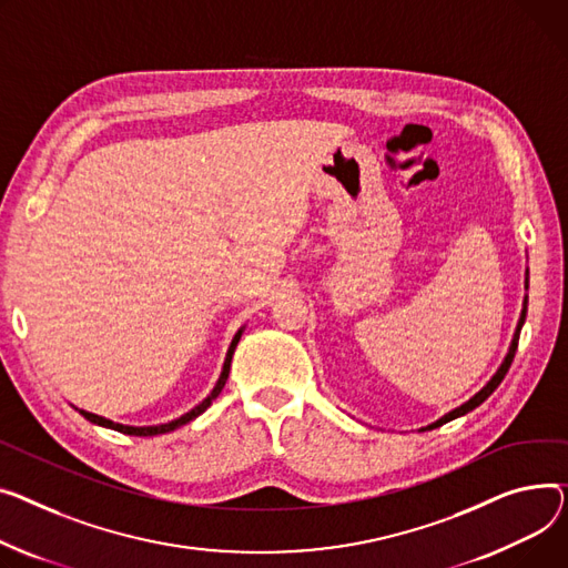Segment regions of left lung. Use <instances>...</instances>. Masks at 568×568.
<instances>
[{
    "instance_id": "1",
    "label": "left lung",
    "mask_w": 568,
    "mask_h": 568,
    "mask_svg": "<svg viewBox=\"0 0 568 568\" xmlns=\"http://www.w3.org/2000/svg\"><path fill=\"white\" fill-rule=\"evenodd\" d=\"M530 287V274L525 272V290ZM525 313H527V294H525V298H523V311H520V317H518V324H516V331H514V337H511V345H509V349H507V356L503 358V363H500V367L496 369V374L490 376V379L468 399V402H464L462 406H457V408H452L449 413H445V415H440L438 420H434L432 425H427V427H420V432H429V429H436V427H440V425H445V423H449V420H455V418H462V415H466V413H470L473 408H477L481 402H486L490 395H494V390L503 384V379H505V374L509 372V367H511V361H514V354H516V347H518V335H520V328H523V324H525Z\"/></svg>"
}]
</instances>
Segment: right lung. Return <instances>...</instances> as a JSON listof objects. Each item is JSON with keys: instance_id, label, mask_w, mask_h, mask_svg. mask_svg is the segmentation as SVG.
Returning <instances> with one entry per match:
<instances>
[{"instance_id": "add662e5", "label": "right lung", "mask_w": 568, "mask_h": 568, "mask_svg": "<svg viewBox=\"0 0 568 568\" xmlns=\"http://www.w3.org/2000/svg\"><path fill=\"white\" fill-rule=\"evenodd\" d=\"M244 328H246V324L235 333V337H233V343H231V347H229V352H225V358H223V367H221V374H219V379H216V384H214V388L210 390V395L203 399V402H199L192 410H186V413H182L180 418H175V420H169V423H162V425H150V427H132V425H121V423H113V420H109V418H102V415H95V413H89V410H84V408H78L74 404H70L74 410H80V415H84V418L89 420V423H93V425H100V427H106V429H113V432H121V434H128V436H158V434H169V432H175L178 427H182V425H186V423H192V420H196L201 413H205L210 406H212V402L219 397V393L223 390V386H225V382H229V374H231V363H233V354H235V347H237V343H240V337H242V333H244Z\"/></svg>"}]
</instances>
